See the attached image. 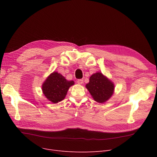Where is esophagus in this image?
Instances as JSON below:
<instances>
[{
	"label": "esophagus",
	"instance_id": "obj_1",
	"mask_svg": "<svg viewBox=\"0 0 157 157\" xmlns=\"http://www.w3.org/2000/svg\"><path fill=\"white\" fill-rule=\"evenodd\" d=\"M77 83H78L79 85H82V84L83 83V79H78V80L77 81Z\"/></svg>",
	"mask_w": 157,
	"mask_h": 157
}]
</instances>
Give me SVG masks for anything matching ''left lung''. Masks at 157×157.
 <instances>
[{"mask_svg": "<svg viewBox=\"0 0 157 157\" xmlns=\"http://www.w3.org/2000/svg\"><path fill=\"white\" fill-rule=\"evenodd\" d=\"M89 80L86 88L96 102L104 103L111 97L114 93V85L101 72H98L92 74Z\"/></svg>", "mask_w": 157, "mask_h": 157, "instance_id": "obj_1", "label": "left lung"}]
</instances>
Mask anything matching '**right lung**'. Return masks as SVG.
<instances>
[{"instance_id":"obj_1","label":"right lung","mask_w":157,"mask_h":157,"mask_svg":"<svg viewBox=\"0 0 157 157\" xmlns=\"http://www.w3.org/2000/svg\"><path fill=\"white\" fill-rule=\"evenodd\" d=\"M74 85V81H68L62 74L53 72L44 81L42 90L48 99L56 104L64 99L69 88Z\"/></svg>"}]
</instances>
